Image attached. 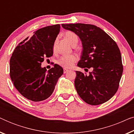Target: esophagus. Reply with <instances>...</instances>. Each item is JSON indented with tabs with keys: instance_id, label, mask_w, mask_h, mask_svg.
Here are the masks:
<instances>
[{
	"instance_id": "obj_1",
	"label": "esophagus",
	"mask_w": 134,
	"mask_h": 134,
	"mask_svg": "<svg viewBox=\"0 0 134 134\" xmlns=\"http://www.w3.org/2000/svg\"><path fill=\"white\" fill-rule=\"evenodd\" d=\"M69 70L68 69H65V68H64L63 69V73L64 74H65V73H66Z\"/></svg>"
}]
</instances>
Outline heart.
<instances>
[{
  "instance_id": "heart-1",
  "label": "heart",
  "mask_w": 134,
  "mask_h": 134,
  "mask_svg": "<svg viewBox=\"0 0 134 134\" xmlns=\"http://www.w3.org/2000/svg\"><path fill=\"white\" fill-rule=\"evenodd\" d=\"M64 37L69 42L72 46H76L78 43V36L76 34L72 32H67L64 35ZM55 47V43H54V49ZM77 60V57L74 54L68 55H63L58 60V65H60L64 68H71L73 66L74 63Z\"/></svg>"
}]
</instances>
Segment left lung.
Returning a JSON list of instances; mask_svg holds the SVG:
<instances>
[{"instance_id": "obj_1", "label": "left lung", "mask_w": 134, "mask_h": 134, "mask_svg": "<svg viewBox=\"0 0 134 134\" xmlns=\"http://www.w3.org/2000/svg\"><path fill=\"white\" fill-rule=\"evenodd\" d=\"M62 26L74 32L81 40L83 49L78 66L93 69L89 75L76 71L74 84L78 94L92 105L108 101L118 90L123 71L116 42L96 25L77 23Z\"/></svg>"}]
</instances>
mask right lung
<instances>
[{
	"mask_svg": "<svg viewBox=\"0 0 134 134\" xmlns=\"http://www.w3.org/2000/svg\"><path fill=\"white\" fill-rule=\"evenodd\" d=\"M59 24L47 26L34 32L14 49L10 61V74L17 90L35 102L46 99L52 94L63 69L55 64L48 71L41 67L44 58L52 56Z\"/></svg>",
	"mask_w": 134,
	"mask_h": 134,
	"instance_id": "1",
	"label": "right lung"
}]
</instances>
